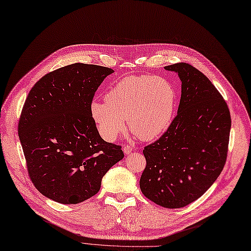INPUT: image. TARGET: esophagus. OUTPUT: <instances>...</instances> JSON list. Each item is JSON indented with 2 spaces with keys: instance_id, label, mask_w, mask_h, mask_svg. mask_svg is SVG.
Here are the masks:
<instances>
[{
  "instance_id": "1",
  "label": "esophagus",
  "mask_w": 251,
  "mask_h": 251,
  "mask_svg": "<svg viewBox=\"0 0 251 251\" xmlns=\"http://www.w3.org/2000/svg\"><path fill=\"white\" fill-rule=\"evenodd\" d=\"M132 147L131 146H128V145H126V146H124V148H123V151H124V153L126 154V155H128V154H130L131 152H132Z\"/></svg>"
}]
</instances>
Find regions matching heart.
<instances>
[{
    "mask_svg": "<svg viewBox=\"0 0 251 251\" xmlns=\"http://www.w3.org/2000/svg\"><path fill=\"white\" fill-rule=\"evenodd\" d=\"M176 91L162 77L132 75L124 77L110 87L105 101H94L91 114L102 137L114 141L125 129L128 121L130 130L144 141L161 135L171 125Z\"/></svg>",
    "mask_w": 251,
    "mask_h": 251,
    "instance_id": "obj_1",
    "label": "heart"
}]
</instances>
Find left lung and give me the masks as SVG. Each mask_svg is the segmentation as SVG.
I'll list each match as a JSON object with an SVG mask.
<instances>
[{"label": "left lung", "instance_id": "obj_1", "mask_svg": "<svg viewBox=\"0 0 251 251\" xmlns=\"http://www.w3.org/2000/svg\"><path fill=\"white\" fill-rule=\"evenodd\" d=\"M182 81L178 114L161 137L145 147L140 180L144 196L157 205H189L216 181L227 157L230 114L209 78L186 63L164 67Z\"/></svg>", "mask_w": 251, "mask_h": 251}]
</instances>
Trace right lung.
I'll return each instance as SVG.
<instances>
[{"label":"right lung","mask_w":251,"mask_h":251,"mask_svg":"<svg viewBox=\"0 0 251 251\" xmlns=\"http://www.w3.org/2000/svg\"><path fill=\"white\" fill-rule=\"evenodd\" d=\"M113 72L75 63L45 74L31 89L18 135L30 179L44 197L66 205L86 201L123 159L122 148L103 141L91 114L95 92Z\"/></svg>","instance_id":"right-lung-1"}]
</instances>
